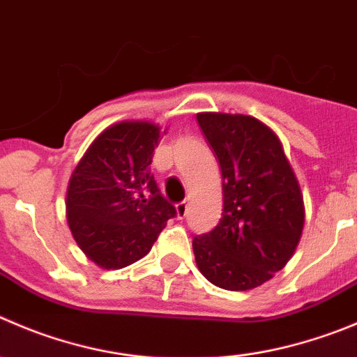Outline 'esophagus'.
<instances>
[{"label":"esophagus","mask_w":357,"mask_h":357,"mask_svg":"<svg viewBox=\"0 0 357 357\" xmlns=\"http://www.w3.org/2000/svg\"><path fill=\"white\" fill-rule=\"evenodd\" d=\"M188 210H189V205L185 202H181L175 205V212L178 219H184V217L188 215Z\"/></svg>","instance_id":"34e87169"}]
</instances>
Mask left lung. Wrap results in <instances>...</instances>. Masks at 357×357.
Segmentation results:
<instances>
[{"mask_svg":"<svg viewBox=\"0 0 357 357\" xmlns=\"http://www.w3.org/2000/svg\"><path fill=\"white\" fill-rule=\"evenodd\" d=\"M222 175L224 208L210 233L192 238L203 277L227 291L261 286L293 257L305 224L300 184L280 138L256 117L196 115Z\"/></svg>","mask_w":357,"mask_h":357,"instance_id":"8db88e82","label":"left lung"}]
</instances>
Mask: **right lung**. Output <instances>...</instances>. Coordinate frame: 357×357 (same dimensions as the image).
Returning <instances> with one entry per match:
<instances>
[{"mask_svg": "<svg viewBox=\"0 0 357 357\" xmlns=\"http://www.w3.org/2000/svg\"><path fill=\"white\" fill-rule=\"evenodd\" d=\"M159 138L154 122H117L98 135L71 173L68 226L98 266L119 270L142 259L175 217L151 172Z\"/></svg>", "mask_w": 357, "mask_h": 357, "instance_id": "add662e5", "label": "right lung"}]
</instances>
